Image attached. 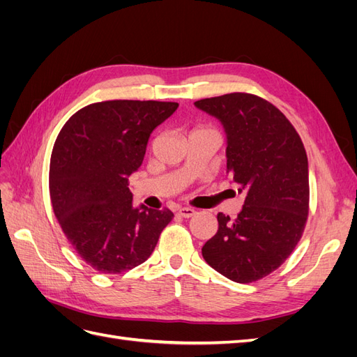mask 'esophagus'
Wrapping results in <instances>:
<instances>
[{"label": "esophagus", "instance_id": "obj_1", "mask_svg": "<svg viewBox=\"0 0 357 357\" xmlns=\"http://www.w3.org/2000/svg\"><path fill=\"white\" fill-rule=\"evenodd\" d=\"M177 213H178V215H181V218H192V215L197 211L193 208H189V207H180Z\"/></svg>", "mask_w": 357, "mask_h": 357}]
</instances>
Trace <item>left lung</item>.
Segmentation results:
<instances>
[{"instance_id": "8db88e82", "label": "left lung", "mask_w": 357, "mask_h": 357, "mask_svg": "<svg viewBox=\"0 0 357 357\" xmlns=\"http://www.w3.org/2000/svg\"><path fill=\"white\" fill-rule=\"evenodd\" d=\"M226 134V172L245 199L235 219L202 247L213 269L235 283L271 274L294 252L308 215V160L286 116L256 95L226 93L195 102Z\"/></svg>"}]
</instances>
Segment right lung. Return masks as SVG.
Wrapping results in <instances>:
<instances>
[{
	"mask_svg": "<svg viewBox=\"0 0 357 357\" xmlns=\"http://www.w3.org/2000/svg\"><path fill=\"white\" fill-rule=\"evenodd\" d=\"M177 107L96 102L61 129L50 158L52 207L75 252L96 271L119 274L143 264L174 218L168 208L134 207L128 178L142 167L150 134Z\"/></svg>",
	"mask_w": 357,
	"mask_h": 357,
	"instance_id": "obj_1",
	"label": "right lung"
}]
</instances>
